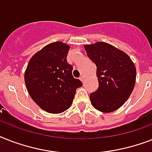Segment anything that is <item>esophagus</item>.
<instances>
[{"instance_id": "esophagus-1", "label": "esophagus", "mask_w": 152, "mask_h": 152, "mask_svg": "<svg viewBox=\"0 0 152 152\" xmlns=\"http://www.w3.org/2000/svg\"><path fill=\"white\" fill-rule=\"evenodd\" d=\"M80 80L83 83V82H84V80H85V77H84V76H81L80 77Z\"/></svg>"}]
</instances>
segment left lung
Masks as SVG:
<instances>
[{
	"mask_svg": "<svg viewBox=\"0 0 152 152\" xmlns=\"http://www.w3.org/2000/svg\"><path fill=\"white\" fill-rule=\"evenodd\" d=\"M84 48L97 67L99 88L90 95L91 104L101 112H113L132 94L137 76L134 63L125 53L103 42Z\"/></svg>",
	"mask_w": 152,
	"mask_h": 152,
	"instance_id": "obj_1",
	"label": "left lung"
}]
</instances>
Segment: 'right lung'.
I'll return each mask as SVG.
<instances>
[{"label": "right lung", "mask_w": 152, "mask_h": 152, "mask_svg": "<svg viewBox=\"0 0 152 152\" xmlns=\"http://www.w3.org/2000/svg\"><path fill=\"white\" fill-rule=\"evenodd\" d=\"M70 46L61 42L49 44L29 61L24 80L27 91L38 106L50 113H60L70 107L76 90L82 82L72 76L67 61Z\"/></svg>", "instance_id": "obj_1"}]
</instances>
